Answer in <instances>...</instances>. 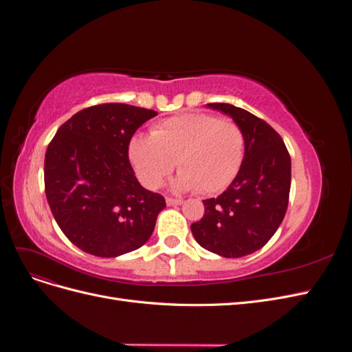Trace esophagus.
<instances>
[{
  "instance_id": "obj_1",
  "label": "esophagus",
  "mask_w": 352,
  "mask_h": 352,
  "mask_svg": "<svg viewBox=\"0 0 352 352\" xmlns=\"http://www.w3.org/2000/svg\"><path fill=\"white\" fill-rule=\"evenodd\" d=\"M166 202H167V206H180V204H184V199L173 198V197H166Z\"/></svg>"
}]
</instances>
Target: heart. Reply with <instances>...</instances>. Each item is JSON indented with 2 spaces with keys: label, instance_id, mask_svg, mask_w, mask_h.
Listing matches in <instances>:
<instances>
[{
  "label": "heart",
  "instance_id": "1",
  "mask_svg": "<svg viewBox=\"0 0 352 352\" xmlns=\"http://www.w3.org/2000/svg\"><path fill=\"white\" fill-rule=\"evenodd\" d=\"M245 153L242 127L229 117L186 113L135 136L129 157L141 182L155 189L177 166L175 186L201 195L225 190L239 173Z\"/></svg>",
  "mask_w": 352,
  "mask_h": 352
}]
</instances>
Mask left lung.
I'll list each match as a JSON object with an SVG mask.
<instances>
[{
    "mask_svg": "<svg viewBox=\"0 0 352 352\" xmlns=\"http://www.w3.org/2000/svg\"><path fill=\"white\" fill-rule=\"evenodd\" d=\"M208 105L242 127L245 155L225 192L202 201L204 216L190 230L202 248L239 258L263 248L280 226L289 201L291 157L280 135L260 117L232 104Z\"/></svg>",
    "mask_w": 352,
    "mask_h": 352,
    "instance_id": "1",
    "label": "left lung"
}]
</instances>
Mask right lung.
<instances>
[{"label": "right lung", "instance_id": "right-lung-1", "mask_svg": "<svg viewBox=\"0 0 352 352\" xmlns=\"http://www.w3.org/2000/svg\"><path fill=\"white\" fill-rule=\"evenodd\" d=\"M155 116L122 102L92 105L63 123L48 144V204L63 233L82 251L110 258L150 239L166 201L138 182L129 144Z\"/></svg>", "mask_w": 352, "mask_h": 352}]
</instances>
